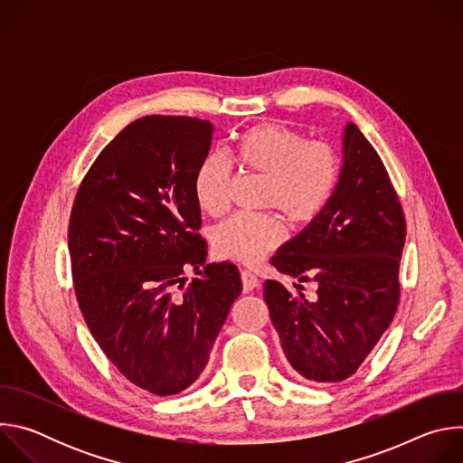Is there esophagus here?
<instances>
[{
	"label": "esophagus",
	"instance_id": "esophagus-1",
	"mask_svg": "<svg viewBox=\"0 0 463 463\" xmlns=\"http://www.w3.org/2000/svg\"><path fill=\"white\" fill-rule=\"evenodd\" d=\"M260 284V280L256 279V275H252L250 271H241V288L243 293H250L252 289H256Z\"/></svg>",
	"mask_w": 463,
	"mask_h": 463
}]
</instances>
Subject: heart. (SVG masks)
Listing matches in <instances>:
<instances>
[{"instance_id":"b5f03b06","label":"heart","mask_w":463,"mask_h":463,"mask_svg":"<svg viewBox=\"0 0 463 463\" xmlns=\"http://www.w3.org/2000/svg\"><path fill=\"white\" fill-rule=\"evenodd\" d=\"M238 165L266 177L261 205L286 214L295 225L315 222L332 202L341 163L337 152L322 141H306L300 131L277 122L249 128L234 148ZM232 184L231 161L207 154L192 175L194 200L205 214L222 216L229 207ZM282 222L273 213L236 214L213 232L220 258L254 263L279 245Z\"/></svg>"}]
</instances>
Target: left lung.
Masks as SVG:
<instances>
[{"label":"left lung","instance_id":"left-lung-1","mask_svg":"<svg viewBox=\"0 0 463 463\" xmlns=\"http://www.w3.org/2000/svg\"><path fill=\"white\" fill-rule=\"evenodd\" d=\"M405 234L403 209L381 157L348 122L332 202L271 258L280 273L313 280L317 298L277 280L263 284L271 322L298 379L345 381L373 350L400 304Z\"/></svg>","mask_w":463,"mask_h":463}]
</instances>
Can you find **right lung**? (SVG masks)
Listing matches in <instances>:
<instances>
[{"mask_svg": "<svg viewBox=\"0 0 463 463\" xmlns=\"http://www.w3.org/2000/svg\"><path fill=\"white\" fill-rule=\"evenodd\" d=\"M214 126L148 115L128 124L86 174L71 211L75 293L91 335L139 388H188L241 293L234 263H205L192 175ZM198 277L184 285V273Z\"/></svg>", "mask_w": 463, "mask_h": 463, "instance_id": "right-lung-1", "label": "right lung"}]
</instances>
